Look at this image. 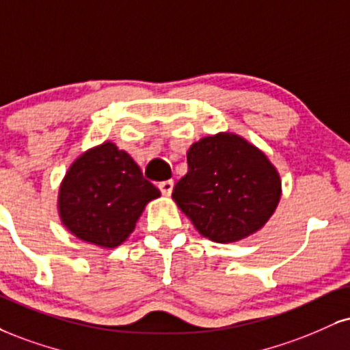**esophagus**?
<instances>
[{"instance_id": "esophagus-1", "label": "esophagus", "mask_w": 350, "mask_h": 350, "mask_svg": "<svg viewBox=\"0 0 350 350\" xmlns=\"http://www.w3.org/2000/svg\"><path fill=\"white\" fill-rule=\"evenodd\" d=\"M158 187H159V191L163 192V196H171L172 187H174V180H172V179L163 180V183L158 184Z\"/></svg>"}]
</instances>
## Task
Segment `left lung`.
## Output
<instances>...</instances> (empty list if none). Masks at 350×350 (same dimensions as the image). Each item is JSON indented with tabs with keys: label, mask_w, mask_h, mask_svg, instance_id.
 Masks as SVG:
<instances>
[{
	"label": "left lung",
	"mask_w": 350,
	"mask_h": 350,
	"mask_svg": "<svg viewBox=\"0 0 350 350\" xmlns=\"http://www.w3.org/2000/svg\"><path fill=\"white\" fill-rule=\"evenodd\" d=\"M187 174L172 191L202 237L233 243L262 228L280 200V178L266 154L233 133H218L187 151Z\"/></svg>",
	"instance_id": "1"
}]
</instances>
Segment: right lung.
<instances>
[{
  "instance_id": "add662e5",
  "label": "right lung",
  "mask_w": 350,
  "mask_h": 350,
  "mask_svg": "<svg viewBox=\"0 0 350 350\" xmlns=\"http://www.w3.org/2000/svg\"><path fill=\"white\" fill-rule=\"evenodd\" d=\"M159 196L132 157L106 142L71 164L60 186L58 210L77 238L116 247L135 230L145 205Z\"/></svg>"
}]
</instances>
